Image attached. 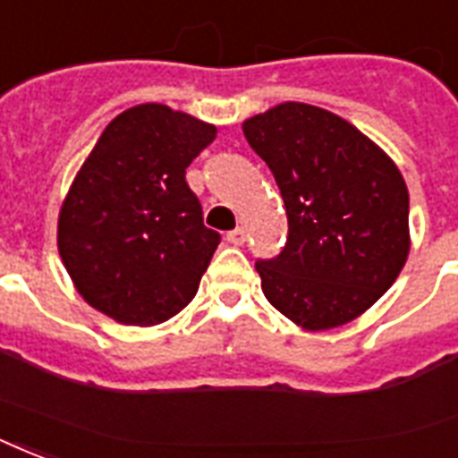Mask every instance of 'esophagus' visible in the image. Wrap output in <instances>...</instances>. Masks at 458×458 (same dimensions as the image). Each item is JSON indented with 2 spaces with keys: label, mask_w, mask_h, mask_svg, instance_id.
I'll return each mask as SVG.
<instances>
[{
  "label": "esophagus",
  "mask_w": 458,
  "mask_h": 458,
  "mask_svg": "<svg viewBox=\"0 0 458 458\" xmlns=\"http://www.w3.org/2000/svg\"><path fill=\"white\" fill-rule=\"evenodd\" d=\"M226 242L233 243V246H243V242H246V229H243V226H236L233 232L226 233Z\"/></svg>",
  "instance_id": "34e87169"
}]
</instances>
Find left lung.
I'll use <instances>...</instances> for the list:
<instances>
[{"instance_id": "obj_1", "label": "left lung", "mask_w": 458, "mask_h": 458, "mask_svg": "<svg viewBox=\"0 0 458 458\" xmlns=\"http://www.w3.org/2000/svg\"><path fill=\"white\" fill-rule=\"evenodd\" d=\"M287 209V243L258 258L263 294L309 331L352 321L394 284L411 249L396 164L347 120L280 103L243 123Z\"/></svg>"}]
</instances>
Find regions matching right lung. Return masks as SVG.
<instances>
[{
	"mask_svg": "<svg viewBox=\"0 0 458 458\" xmlns=\"http://www.w3.org/2000/svg\"><path fill=\"white\" fill-rule=\"evenodd\" d=\"M216 127L144 103L120 113L74 178L57 249L79 294L127 326H154L195 297L222 236L202 225L185 168Z\"/></svg>",
	"mask_w": 458,
	"mask_h": 458,
	"instance_id": "add662e5",
	"label": "right lung"
}]
</instances>
